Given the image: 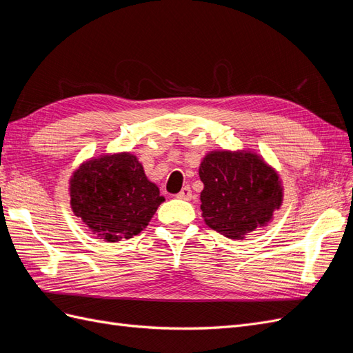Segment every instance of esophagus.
Segmentation results:
<instances>
[{"mask_svg": "<svg viewBox=\"0 0 353 353\" xmlns=\"http://www.w3.org/2000/svg\"><path fill=\"white\" fill-rule=\"evenodd\" d=\"M176 197L181 199V200H190L191 197H193V193H191V188H190L188 185H185V187H183V190H181L179 193L176 194Z\"/></svg>", "mask_w": 353, "mask_h": 353, "instance_id": "obj_1", "label": "esophagus"}]
</instances>
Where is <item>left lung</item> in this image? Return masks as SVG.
<instances>
[{"label": "left lung", "instance_id": "obj_1", "mask_svg": "<svg viewBox=\"0 0 353 353\" xmlns=\"http://www.w3.org/2000/svg\"><path fill=\"white\" fill-rule=\"evenodd\" d=\"M201 212L206 225L232 240H243L272 219L283 201L275 170L250 152H210L200 163Z\"/></svg>", "mask_w": 353, "mask_h": 353}]
</instances>
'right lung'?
Segmentation results:
<instances>
[{
  "label": "right lung",
  "instance_id": "right-lung-1",
  "mask_svg": "<svg viewBox=\"0 0 353 353\" xmlns=\"http://www.w3.org/2000/svg\"><path fill=\"white\" fill-rule=\"evenodd\" d=\"M165 199L130 153L83 163L70 179V206L97 237L121 241L138 236Z\"/></svg>",
  "mask_w": 353,
  "mask_h": 353
}]
</instances>
